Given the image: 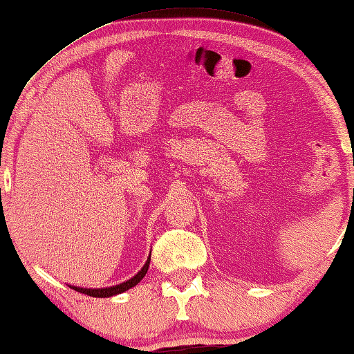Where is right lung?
Wrapping results in <instances>:
<instances>
[{
    "label": "right lung",
    "mask_w": 354,
    "mask_h": 354,
    "mask_svg": "<svg viewBox=\"0 0 354 354\" xmlns=\"http://www.w3.org/2000/svg\"><path fill=\"white\" fill-rule=\"evenodd\" d=\"M149 266H150V257L147 259V263L144 264V268L140 269L138 274H136L133 279H129L127 281H123L120 285H115V286H109V288H79V286H69L73 288V290L82 292V295L86 296H91V297H111V296H115V295H122V292L128 291L129 288H133L139 283L140 280L144 279L147 270H149Z\"/></svg>",
    "instance_id": "obj_1"
}]
</instances>
